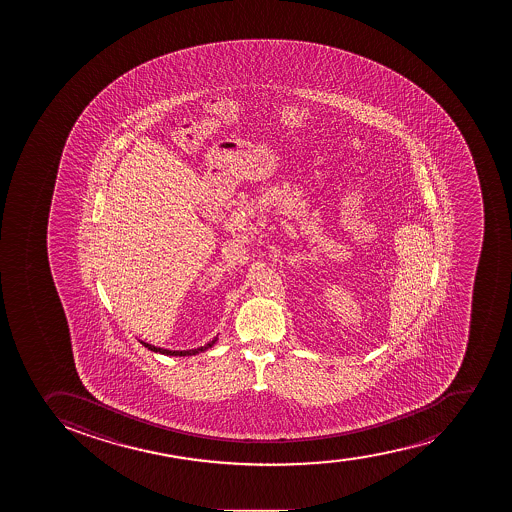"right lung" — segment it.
<instances>
[{"instance_id": "obj_1", "label": "right lung", "mask_w": 512, "mask_h": 512, "mask_svg": "<svg viewBox=\"0 0 512 512\" xmlns=\"http://www.w3.org/2000/svg\"><path fill=\"white\" fill-rule=\"evenodd\" d=\"M218 337H215V339L210 340L208 344L203 345V347H197V349H190V350H168V349H162V347H155V345L148 344V342H143V340H140V344L143 345V347H147L148 350H152V352H157V354H163V355H175V357H185V355H197L200 354V352H205V350L210 349V347H213L215 345V342H217Z\"/></svg>"}]
</instances>
